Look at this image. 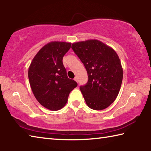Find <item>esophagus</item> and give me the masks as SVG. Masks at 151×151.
<instances>
[{"label":"esophagus","instance_id":"34e87169","mask_svg":"<svg viewBox=\"0 0 151 151\" xmlns=\"http://www.w3.org/2000/svg\"><path fill=\"white\" fill-rule=\"evenodd\" d=\"M74 80H75L76 82H78V80H77V77H75V79H74Z\"/></svg>","mask_w":151,"mask_h":151}]
</instances>
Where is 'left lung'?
Returning <instances> with one entry per match:
<instances>
[{
    "label": "left lung",
    "mask_w": 151,
    "mask_h": 151,
    "mask_svg": "<svg viewBox=\"0 0 151 151\" xmlns=\"http://www.w3.org/2000/svg\"><path fill=\"white\" fill-rule=\"evenodd\" d=\"M72 48L87 71V83L80 87L86 104L97 111L107 108L118 96L123 77L118 55L96 39L74 42Z\"/></svg>",
    "instance_id": "left-lung-1"
}]
</instances>
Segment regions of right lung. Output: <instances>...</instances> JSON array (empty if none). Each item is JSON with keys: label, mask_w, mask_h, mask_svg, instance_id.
<instances>
[{"label": "right lung", "mask_w": 151, "mask_h": 151, "mask_svg": "<svg viewBox=\"0 0 151 151\" xmlns=\"http://www.w3.org/2000/svg\"><path fill=\"white\" fill-rule=\"evenodd\" d=\"M70 47V42H48L40 48L29 66L28 75L34 96L50 111L62 109L70 91L77 86L76 81L68 78L63 63Z\"/></svg>", "instance_id": "right-lung-1"}]
</instances>
